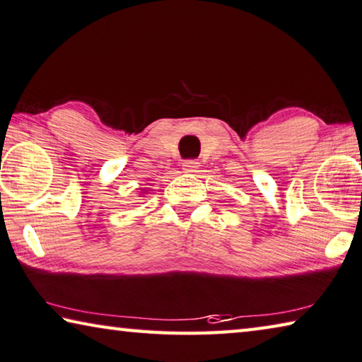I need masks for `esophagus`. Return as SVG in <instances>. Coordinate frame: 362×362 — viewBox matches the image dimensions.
I'll list each match as a JSON object with an SVG mask.
<instances>
[{
  "mask_svg": "<svg viewBox=\"0 0 362 362\" xmlns=\"http://www.w3.org/2000/svg\"><path fill=\"white\" fill-rule=\"evenodd\" d=\"M182 168H183V170H185V172H197L198 163H197V160H193V159H188V160H185V163L182 164Z\"/></svg>",
  "mask_w": 362,
  "mask_h": 362,
  "instance_id": "1",
  "label": "esophagus"
}]
</instances>
